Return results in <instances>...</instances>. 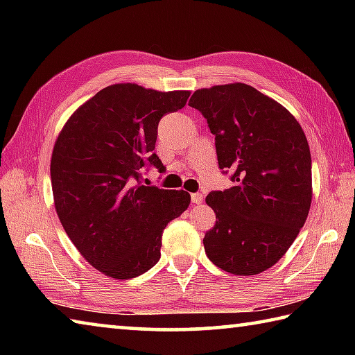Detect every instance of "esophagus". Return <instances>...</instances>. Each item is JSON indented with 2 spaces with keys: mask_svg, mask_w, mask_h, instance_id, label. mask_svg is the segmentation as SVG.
Returning <instances> with one entry per match:
<instances>
[{
  "mask_svg": "<svg viewBox=\"0 0 355 355\" xmlns=\"http://www.w3.org/2000/svg\"><path fill=\"white\" fill-rule=\"evenodd\" d=\"M191 200H192V203H202L203 196L200 194V192H194V194H191Z\"/></svg>",
  "mask_w": 355,
  "mask_h": 355,
  "instance_id": "34e87169",
  "label": "esophagus"
}]
</instances>
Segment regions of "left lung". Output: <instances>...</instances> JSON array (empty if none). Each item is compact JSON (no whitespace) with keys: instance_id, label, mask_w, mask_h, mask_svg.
Instances as JSON below:
<instances>
[{"instance_id":"obj_1","label":"left lung","mask_w":355,"mask_h":355,"mask_svg":"<svg viewBox=\"0 0 355 355\" xmlns=\"http://www.w3.org/2000/svg\"><path fill=\"white\" fill-rule=\"evenodd\" d=\"M189 106L214 135L219 169L232 188L207 196L216 224L207 257L235 275L274 266L304 227L311 203V156L293 114L244 83L199 89Z\"/></svg>"}]
</instances>
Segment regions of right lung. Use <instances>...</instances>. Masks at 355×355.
<instances>
[{"mask_svg": "<svg viewBox=\"0 0 355 355\" xmlns=\"http://www.w3.org/2000/svg\"><path fill=\"white\" fill-rule=\"evenodd\" d=\"M188 91L159 92L122 83L101 89L71 114L51 155L56 213L71 243L107 277L128 280L161 257L166 225L189 207L186 191L141 184L158 123L186 105Z\"/></svg>", "mask_w": 355, "mask_h": 355, "instance_id": "obj_1", "label": "right lung"}]
</instances>
